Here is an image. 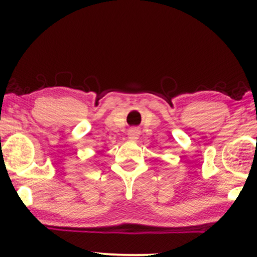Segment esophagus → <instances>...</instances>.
Listing matches in <instances>:
<instances>
[{"instance_id": "obj_1", "label": "esophagus", "mask_w": 257, "mask_h": 257, "mask_svg": "<svg viewBox=\"0 0 257 257\" xmlns=\"http://www.w3.org/2000/svg\"><path fill=\"white\" fill-rule=\"evenodd\" d=\"M128 137L131 140H137L138 137H139V131L137 128H133L131 131L128 132Z\"/></svg>"}]
</instances>
